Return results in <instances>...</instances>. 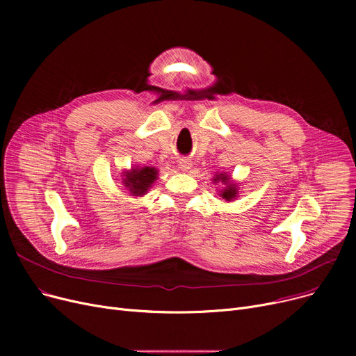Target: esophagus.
I'll use <instances>...</instances> for the list:
<instances>
[{"instance_id":"34e87169","label":"esophagus","mask_w":356,"mask_h":356,"mask_svg":"<svg viewBox=\"0 0 356 356\" xmlns=\"http://www.w3.org/2000/svg\"><path fill=\"white\" fill-rule=\"evenodd\" d=\"M179 167H180L181 172H188L189 168L192 167V163H191L189 160H184V159H183V160L179 161Z\"/></svg>"}]
</instances>
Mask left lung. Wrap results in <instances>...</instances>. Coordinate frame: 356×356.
<instances>
[{
    "label": "left lung",
    "mask_w": 356,
    "mask_h": 356,
    "mask_svg": "<svg viewBox=\"0 0 356 356\" xmlns=\"http://www.w3.org/2000/svg\"><path fill=\"white\" fill-rule=\"evenodd\" d=\"M212 181L216 184V183H220L223 184L222 189H218V195L225 199L227 202H232L234 199L238 197V191H239V183H236L235 180H232V177L228 175V173H216L215 177L212 179Z\"/></svg>",
    "instance_id": "obj_1"
}]
</instances>
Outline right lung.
Listing matches in <instances>:
<instances>
[{
    "label": "right lung",
    "mask_w": 356,
    "mask_h": 356,
    "mask_svg": "<svg viewBox=\"0 0 356 356\" xmlns=\"http://www.w3.org/2000/svg\"><path fill=\"white\" fill-rule=\"evenodd\" d=\"M122 184L128 189L131 196H144L152 189L153 183L159 179V170L156 167L149 165H136L129 170L122 172Z\"/></svg>",
    "instance_id": "obj_1"
}]
</instances>
